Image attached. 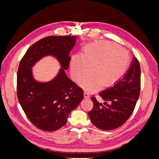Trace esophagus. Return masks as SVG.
Here are the masks:
<instances>
[{
	"label": "esophagus",
	"mask_w": 159,
	"mask_h": 159,
	"mask_svg": "<svg viewBox=\"0 0 159 159\" xmlns=\"http://www.w3.org/2000/svg\"><path fill=\"white\" fill-rule=\"evenodd\" d=\"M84 98H85L88 99V98H89V93L87 91H84Z\"/></svg>",
	"instance_id": "obj_1"
}]
</instances>
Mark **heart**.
I'll return each instance as SVG.
<instances>
[{
	"instance_id": "obj_1",
	"label": "heart",
	"mask_w": 159,
	"mask_h": 159,
	"mask_svg": "<svg viewBox=\"0 0 159 159\" xmlns=\"http://www.w3.org/2000/svg\"><path fill=\"white\" fill-rule=\"evenodd\" d=\"M130 57L128 52L114 43L102 41L85 48L81 54L74 55L70 60V71L73 80L81 82L92 73L81 86L89 91H98L105 86L116 84L125 74Z\"/></svg>"
}]
</instances>
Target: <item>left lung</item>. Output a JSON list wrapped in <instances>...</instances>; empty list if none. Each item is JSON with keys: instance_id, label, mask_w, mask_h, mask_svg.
<instances>
[{"instance_id": "8db88e82", "label": "left lung", "mask_w": 159, "mask_h": 159, "mask_svg": "<svg viewBox=\"0 0 159 159\" xmlns=\"http://www.w3.org/2000/svg\"><path fill=\"white\" fill-rule=\"evenodd\" d=\"M141 90V68L136 57H133L129 68L123 78L111 87L99 93L105 102L99 103L91 97L92 110L88 115L94 125L102 130H113L121 126L131 117L135 107Z\"/></svg>"}]
</instances>
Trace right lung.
<instances>
[{"mask_svg": "<svg viewBox=\"0 0 159 159\" xmlns=\"http://www.w3.org/2000/svg\"><path fill=\"white\" fill-rule=\"evenodd\" d=\"M75 36H51L36 42L28 49L19 64L17 72V97L29 121L37 128L54 131L67 123L72 110L84 99V90L67 77L75 44ZM52 55L59 60L62 68L53 80L37 83L31 67L42 57Z\"/></svg>", "mask_w": 159, "mask_h": 159, "instance_id": "right-lung-1", "label": "right lung"}]
</instances>
